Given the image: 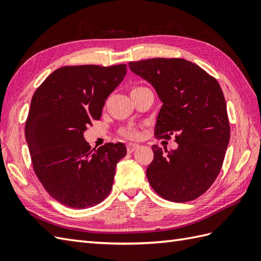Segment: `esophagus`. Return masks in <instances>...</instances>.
<instances>
[{"mask_svg": "<svg viewBox=\"0 0 261 261\" xmlns=\"http://www.w3.org/2000/svg\"><path fill=\"white\" fill-rule=\"evenodd\" d=\"M139 144H136V143H129L128 145H126V151H128L129 153H132L135 150H137L139 148Z\"/></svg>", "mask_w": 261, "mask_h": 261, "instance_id": "1", "label": "esophagus"}]
</instances>
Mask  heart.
<instances>
[{
    "label": "heart",
    "instance_id": "1",
    "mask_svg": "<svg viewBox=\"0 0 261 261\" xmlns=\"http://www.w3.org/2000/svg\"><path fill=\"white\" fill-rule=\"evenodd\" d=\"M143 89H145V87H142V86L132 87L130 90V95H132V93H136L140 90H143ZM121 136H123L125 138H129V139H138L140 137V133L132 128H125V129L121 130Z\"/></svg>",
    "mask_w": 261,
    "mask_h": 261
}]
</instances>
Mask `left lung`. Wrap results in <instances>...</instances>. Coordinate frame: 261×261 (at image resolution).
<instances>
[{
  "mask_svg": "<svg viewBox=\"0 0 261 261\" xmlns=\"http://www.w3.org/2000/svg\"><path fill=\"white\" fill-rule=\"evenodd\" d=\"M129 68L154 87L163 102L154 136H175L178 148L165 152L153 145L146 169L151 188L175 203L200 196L215 182L229 143L226 101L217 80L183 58L130 62Z\"/></svg>",
  "mask_w": 261,
  "mask_h": 261,
  "instance_id": "8db88e82",
  "label": "left lung"
}]
</instances>
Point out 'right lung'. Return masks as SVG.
Wrapping results in <instances>:
<instances>
[{"label":"right lung","instance_id":"obj_1","mask_svg":"<svg viewBox=\"0 0 261 261\" xmlns=\"http://www.w3.org/2000/svg\"><path fill=\"white\" fill-rule=\"evenodd\" d=\"M125 73V64L64 66L33 95L25 123L33 169L46 192L65 206H95L112 189L125 145L106 143L93 151L84 132L101 117L107 98Z\"/></svg>","mask_w":261,"mask_h":261}]
</instances>
